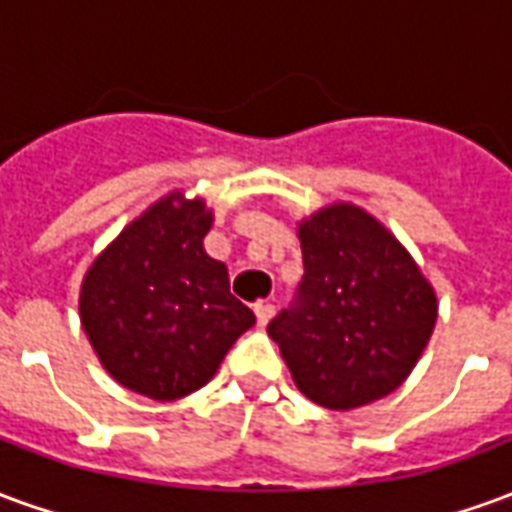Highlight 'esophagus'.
<instances>
[{
	"label": "esophagus",
	"mask_w": 512,
	"mask_h": 512,
	"mask_svg": "<svg viewBox=\"0 0 512 512\" xmlns=\"http://www.w3.org/2000/svg\"><path fill=\"white\" fill-rule=\"evenodd\" d=\"M255 315H257V323H260V326H266V323L271 321V315H274V304H271V301H257Z\"/></svg>",
	"instance_id": "34e87169"
}]
</instances>
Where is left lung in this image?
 Instances as JSON below:
<instances>
[{"mask_svg": "<svg viewBox=\"0 0 512 512\" xmlns=\"http://www.w3.org/2000/svg\"><path fill=\"white\" fill-rule=\"evenodd\" d=\"M304 277L268 323L290 376L334 411L395 392L436 323V296L403 246L356 205H332L299 227Z\"/></svg>", "mask_w": 512, "mask_h": 512, "instance_id": "1", "label": "left lung"}]
</instances>
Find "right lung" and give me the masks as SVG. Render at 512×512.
<instances>
[{
  "label": "right lung",
  "mask_w": 512,
  "mask_h": 512,
  "mask_svg": "<svg viewBox=\"0 0 512 512\" xmlns=\"http://www.w3.org/2000/svg\"><path fill=\"white\" fill-rule=\"evenodd\" d=\"M180 194L156 202L98 257L82 285V326L117 384L153 400L200 389L255 312L205 255L211 211Z\"/></svg>",
  "instance_id": "1"
}]
</instances>
